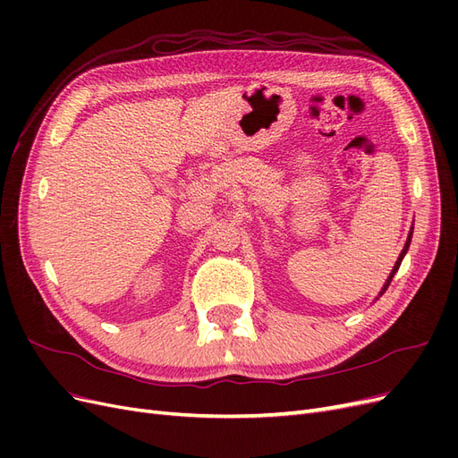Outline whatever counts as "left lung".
I'll return each instance as SVG.
<instances>
[{"instance_id": "obj_1", "label": "left lung", "mask_w": 458, "mask_h": 458, "mask_svg": "<svg viewBox=\"0 0 458 458\" xmlns=\"http://www.w3.org/2000/svg\"><path fill=\"white\" fill-rule=\"evenodd\" d=\"M411 239H412V227H411V231H409V237H407V242H405V246H403V250H401V254H399V258H397V261H395V266H394V269H392V273H390V276H387L386 279V283H384V286H382V290H380V294H378V298L386 293L387 290V286H390V283H392V279H394V275L397 273V269H399V266H401V261H403V258H405V254H407V250H409V244H411ZM377 298V300H378Z\"/></svg>"}]
</instances>
